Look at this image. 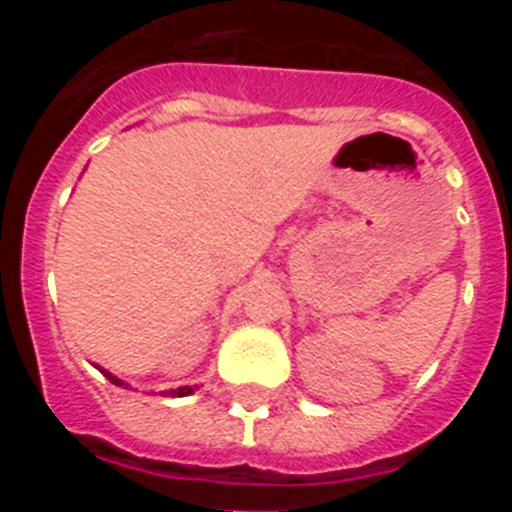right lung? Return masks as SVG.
<instances>
[{"mask_svg":"<svg viewBox=\"0 0 512 512\" xmlns=\"http://www.w3.org/2000/svg\"><path fill=\"white\" fill-rule=\"evenodd\" d=\"M104 377L110 379L112 384H117V387H122V382H120V379H117V377H112V374H107V372H104ZM189 392H192V387H179V390H171L169 395H179V397H184V395H189Z\"/></svg>","mask_w":512,"mask_h":512,"instance_id":"right-lung-1","label":"right lung"}]
</instances>
